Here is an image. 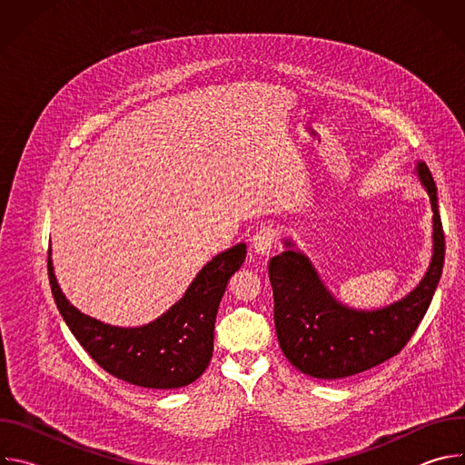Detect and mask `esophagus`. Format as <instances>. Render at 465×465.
Returning a JSON list of instances; mask_svg holds the SVG:
<instances>
[{
  "mask_svg": "<svg viewBox=\"0 0 465 465\" xmlns=\"http://www.w3.org/2000/svg\"><path fill=\"white\" fill-rule=\"evenodd\" d=\"M278 241V230L272 224L267 226H261L252 241V248L257 255H269L274 242Z\"/></svg>",
  "mask_w": 465,
  "mask_h": 465,
  "instance_id": "esophagus-1",
  "label": "esophagus"
}]
</instances>
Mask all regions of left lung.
Wrapping results in <instances>:
<instances>
[{
  "instance_id": "8db88e82",
  "label": "left lung",
  "mask_w": 465,
  "mask_h": 465,
  "mask_svg": "<svg viewBox=\"0 0 465 465\" xmlns=\"http://www.w3.org/2000/svg\"><path fill=\"white\" fill-rule=\"evenodd\" d=\"M418 176L434 212V253L421 283L401 302L377 311H355L329 294L303 253L289 248L271 259L276 335L282 351L302 373L342 379L366 371L400 353L416 333L440 283L445 259L436 183L423 162L418 163ZM285 244L291 246L289 241Z\"/></svg>"
}]
</instances>
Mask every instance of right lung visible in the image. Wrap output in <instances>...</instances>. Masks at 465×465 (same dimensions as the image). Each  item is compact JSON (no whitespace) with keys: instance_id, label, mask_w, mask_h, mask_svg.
<instances>
[{"instance_id":"obj_1","label":"right lung","mask_w":465,"mask_h":465,"mask_svg":"<svg viewBox=\"0 0 465 465\" xmlns=\"http://www.w3.org/2000/svg\"><path fill=\"white\" fill-rule=\"evenodd\" d=\"M246 244L215 255L198 272L183 298L143 327H114L77 311L62 294L47 257L54 303L84 351L110 375L154 390L187 386L208 368L219 303L241 269Z\"/></svg>"}]
</instances>
